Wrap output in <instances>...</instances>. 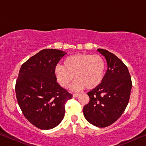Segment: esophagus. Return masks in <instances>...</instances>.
<instances>
[{
    "mask_svg": "<svg viewBox=\"0 0 146 146\" xmlns=\"http://www.w3.org/2000/svg\"><path fill=\"white\" fill-rule=\"evenodd\" d=\"M79 95H80L79 93H74L73 95V97H77Z\"/></svg>",
    "mask_w": 146,
    "mask_h": 146,
    "instance_id": "34e87169",
    "label": "esophagus"
}]
</instances>
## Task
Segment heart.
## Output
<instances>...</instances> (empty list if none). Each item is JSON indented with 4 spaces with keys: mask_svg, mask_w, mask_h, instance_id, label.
Instances as JSON below:
<instances>
[{
    "mask_svg": "<svg viewBox=\"0 0 146 146\" xmlns=\"http://www.w3.org/2000/svg\"><path fill=\"white\" fill-rule=\"evenodd\" d=\"M105 72V62L98 55L78 53L66 58L62 66L58 65L55 68L56 80L64 88L71 86L73 90L78 91L86 88L94 89L102 82Z\"/></svg>",
    "mask_w": 146,
    "mask_h": 146,
    "instance_id": "obj_1",
    "label": "heart"
}]
</instances>
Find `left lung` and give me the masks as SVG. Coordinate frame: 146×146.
<instances>
[{
  "mask_svg": "<svg viewBox=\"0 0 146 146\" xmlns=\"http://www.w3.org/2000/svg\"><path fill=\"white\" fill-rule=\"evenodd\" d=\"M97 50L105 56L108 70L102 82L88 93L90 102L84 106L83 113L91 124L106 127L117 121L125 111L132 81L127 66L120 59L106 49Z\"/></svg>",
  "mask_w": 146,
  "mask_h": 146,
  "instance_id": "8db88e82",
  "label": "left lung"
}]
</instances>
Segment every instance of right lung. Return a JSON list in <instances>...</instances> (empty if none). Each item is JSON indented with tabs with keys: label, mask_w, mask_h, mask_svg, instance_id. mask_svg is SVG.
<instances>
[{
	"label": "right lung",
	"mask_w": 146,
	"mask_h": 146,
	"mask_svg": "<svg viewBox=\"0 0 146 146\" xmlns=\"http://www.w3.org/2000/svg\"><path fill=\"white\" fill-rule=\"evenodd\" d=\"M66 52L44 49L26 61L15 84L16 97L24 117L40 129H50L61 122L65 104L72 95L56 82L55 68Z\"/></svg>",
	"instance_id": "add662e5"
}]
</instances>
